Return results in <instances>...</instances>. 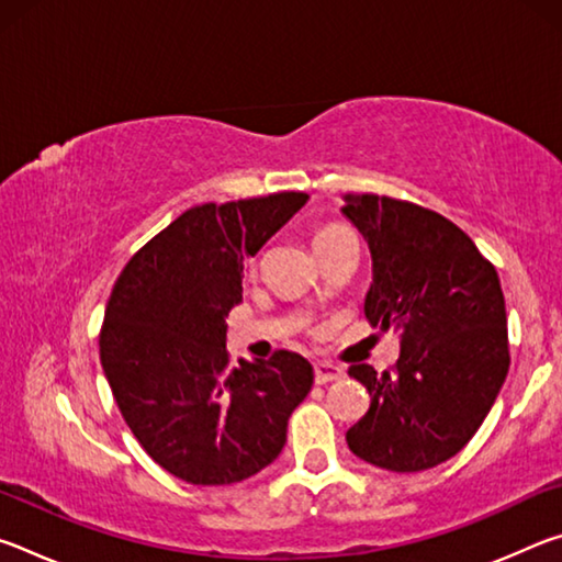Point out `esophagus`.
Returning <instances> with one entry per match:
<instances>
[{"instance_id": "obj_1", "label": "esophagus", "mask_w": 562, "mask_h": 562, "mask_svg": "<svg viewBox=\"0 0 562 562\" xmlns=\"http://www.w3.org/2000/svg\"><path fill=\"white\" fill-rule=\"evenodd\" d=\"M345 376L339 367L329 364V361H322V364H315V384H329V382H337V379Z\"/></svg>"}]
</instances>
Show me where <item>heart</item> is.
Listing matches in <instances>:
<instances>
[{"label": "heart", "mask_w": 562, "mask_h": 562, "mask_svg": "<svg viewBox=\"0 0 562 562\" xmlns=\"http://www.w3.org/2000/svg\"><path fill=\"white\" fill-rule=\"evenodd\" d=\"M341 233H347L341 225H327V227H322V231L317 233L315 240H325V237H335V235H341Z\"/></svg>", "instance_id": "obj_1"}]
</instances>
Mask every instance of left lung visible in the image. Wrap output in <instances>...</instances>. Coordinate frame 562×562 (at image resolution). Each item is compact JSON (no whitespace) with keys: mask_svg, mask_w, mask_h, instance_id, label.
Returning a JSON list of instances; mask_svg holds the SVG:
<instances>
[{"mask_svg":"<svg viewBox=\"0 0 562 562\" xmlns=\"http://www.w3.org/2000/svg\"><path fill=\"white\" fill-rule=\"evenodd\" d=\"M372 252L364 315L398 331L394 372L351 364L369 412L349 451L396 473L434 469L479 431L506 382L510 355L498 272L459 225L408 201L347 193L341 207Z\"/></svg>","mask_w":562,"mask_h":562,"instance_id":"1","label":"left lung"}]
</instances>
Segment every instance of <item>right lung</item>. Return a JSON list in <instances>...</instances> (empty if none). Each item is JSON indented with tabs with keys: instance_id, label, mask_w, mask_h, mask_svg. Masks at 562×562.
I'll return each mask as SVG.
<instances>
[{
	"instance_id": "1",
	"label": "right lung",
	"mask_w": 562,
	"mask_h": 562,
	"mask_svg": "<svg viewBox=\"0 0 562 562\" xmlns=\"http://www.w3.org/2000/svg\"><path fill=\"white\" fill-rule=\"evenodd\" d=\"M272 193L195 205L140 247L113 284L101 367L128 429L158 465L193 486H231L278 459L312 389L288 349L231 364L225 317L243 262L307 203Z\"/></svg>"
}]
</instances>
